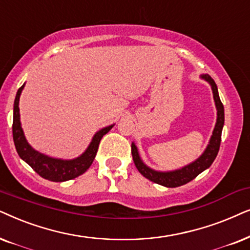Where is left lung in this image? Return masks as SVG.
<instances>
[{
  "label": "left lung",
  "mask_w": 250,
  "mask_h": 250,
  "mask_svg": "<svg viewBox=\"0 0 250 250\" xmlns=\"http://www.w3.org/2000/svg\"><path fill=\"white\" fill-rule=\"evenodd\" d=\"M202 78L207 80V81L211 84L215 104L216 107H217V122H216L214 132H212V136L210 138V142H209L207 149H206L204 154H202L197 161L186 166L184 168L179 169V170L170 172H158L147 168L144 164H143L141 158H139L137 148H136L135 144H131V154L132 159H134L136 168L138 169V171L141 172L145 178L149 179V181L153 183L166 186V188H178V186L188 184V182L193 181V179L197 177L199 174H201L202 171L210 167L212 162H214V160L216 159V156H217L222 139V129L223 125H224V106H223L221 99H219L217 85H216L214 80L211 79V76L207 74L202 76Z\"/></svg>",
  "instance_id": "left-lung-1"
}]
</instances>
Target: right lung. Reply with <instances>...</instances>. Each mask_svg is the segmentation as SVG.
Listing matches in <instances>:
<instances>
[{
  "instance_id": "right-lung-1",
  "label": "right lung",
  "mask_w": 250,
  "mask_h": 250,
  "mask_svg": "<svg viewBox=\"0 0 250 250\" xmlns=\"http://www.w3.org/2000/svg\"><path fill=\"white\" fill-rule=\"evenodd\" d=\"M24 85H21L18 89V92L16 95L15 105H13V123H12V135H13V143H15L17 153L25 162L31 166L36 174H39L41 177L48 179L51 182H65L73 179L78 176L82 175L83 172L88 170L90 167L92 161H94L96 154H97L99 143L104 135L111 130L113 125L106 127L98 131L94 136L92 142L86 148V151L78 159L69 160H58L52 159L49 156L43 155L41 153L36 152L33 149L26 141L24 132H22L21 120H19V97H21V90Z\"/></svg>"
}]
</instances>
